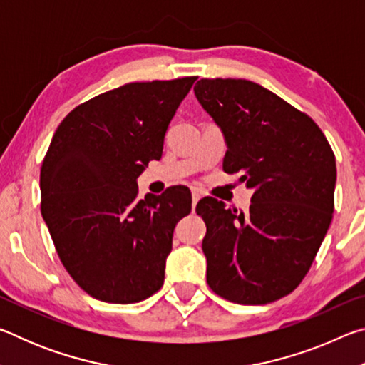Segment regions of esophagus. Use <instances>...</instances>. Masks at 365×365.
Listing matches in <instances>:
<instances>
[{
	"instance_id": "esophagus-1",
	"label": "esophagus",
	"mask_w": 365,
	"mask_h": 365,
	"mask_svg": "<svg viewBox=\"0 0 365 365\" xmlns=\"http://www.w3.org/2000/svg\"><path fill=\"white\" fill-rule=\"evenodd\" d=\"M200 197H201L200 191H197V190H191V200H193V209L196 207L197 201H200Z\"/></svg>"
}]
</instances>
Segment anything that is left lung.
<instances>
[{
	"label": "left lung",
	"mask_w": 365,
	"mask_h": 365,
	"mask_svg": "<svg viewBox=\"0 0 365 365\" xmlns=\"http://www.w3.org/2000/svg\"><path fill=\"white\" fill-rule=\"evenodd\" d=\"M195 95L225 137L224 170L255 190L248 212L202 197L207 285L238 304L293 292L316 259L335 207V154L319 125L243 78H201Z\"/></svg>",
	"instance_id": "1"
}]
</instances>
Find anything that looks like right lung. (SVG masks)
Here are the masks:
<instances>
[{
  "instance_id": "obj_1",
  "label": "right lung",
  "mask_w": 365,
  "mask_h": 365,
  "mask_svg": "<svg viewBox=\"0 0 365 365\" xmlns=\"http://www.w3.org/2000/svg\"><path fill=\"white\" fill-rule=\"evenodd\" d=\"M196 77L135 82L78 104L43 159L41 215L61 262L93 298L132 304L164 283L187 187L138 200L137 178L163 156L164 135Z\"/></svg>"
}]
</instances>
